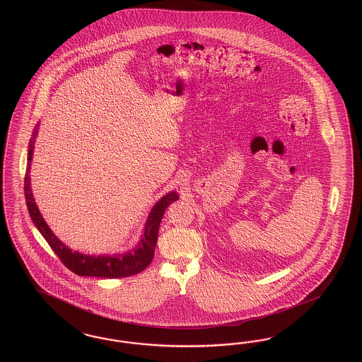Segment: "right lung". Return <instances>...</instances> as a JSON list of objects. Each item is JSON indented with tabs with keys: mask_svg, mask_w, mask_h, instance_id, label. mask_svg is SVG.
Here are the masks:
<instances>
[{
	"mask_svg": "<svg viewBox=\"0 0 362 362\" xmlns=\"http://www.w3.org/2000/svg\"><path fill=\"white\" fill-rule=\"evenodd\" d=\"M38 129H34L33 136L29 143V151H28V170L25 174V199L29 215L33 220L34 226L41 232L45 240L49 243L55 255L59 257V260L64 263L66 268H69L71 272L78 276H93V277H105V279H119L127 277L132 274H139L143 269L148 267V264L153 262L155 245L158 240V230L162 218L165 215V209L179 199L175 191L168 192L162 197L151 209L148 219L146 221L144 235L142 240L138 244V247L132 252L119 253V255H102V256H90L82 255L79 252H73L69 247H66L62 241L59 240L49 226L46 224L44 218L41 216V212L34 202L33 192L30 187V163L33 159L34 141L37 136Z\"/></svg>",
	"mask_w": 362,
	"mask_h": 362,
	"instance_id": "obj_1",
	"label": "right lung"
}]
</instances>
